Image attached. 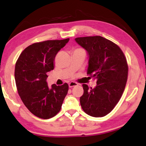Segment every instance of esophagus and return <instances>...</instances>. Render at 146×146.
<instances>
[{"mask_svg": "<svg viewBox=\"0 0 146 146\" xmlns=\"http://www.w3.org/2000/svg\"><path fill=\"white\" fill-rule=\"evenodd\" d=\"M78 86V84L76 82H70L68 84V86L70 88H72V87H74V86Z\"/></svg>", "mask_w": 146, "mask_h": 146, "instance_id": "34e87169", "label": "esophagus"}]
</instances>
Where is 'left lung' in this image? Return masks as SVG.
Returning <instances> with one entry per match:
<instances>
[{
  "instance_id": "1",
  "label": "left lung",
  "mask_w": 146,
  "mask_h": 146,
  "mask_svg": "<svg viewBox=\"0 0 146 146\" xmlns=\"http://www.w3.org/2000/svg\"><path fill=\"white\" fill-rule=\"evenodd\" d=\"M75 40L87 52V74L96 80L94 88L82 85V108L91 116H105L114 108L125 89L128 72L126 58L118 46L100 36Z\"/></svg>"
}]
</instances>
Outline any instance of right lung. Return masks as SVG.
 Returning a JSON list of instances; mask_svg holds the SVG:
<instances>
[{"mask_svg": "<svg viewBox=\"0 0 146 146\" xmlns=\"http://www.w3.org/2000/svg\"><path fill=\"white\" fill-rule=\"evenodd\" d=\"M69 38L47 40L30 45L24 50L15 65L17 90L32 113L42 119L51 118L60 110L68 90L66 83L48 87L47 72L54 68L56 55Z\"/></svg>", "mask_w": 146, "mask_h": 146, "instance_id": "add662e5", "label": "right lung"}]
</instances>
